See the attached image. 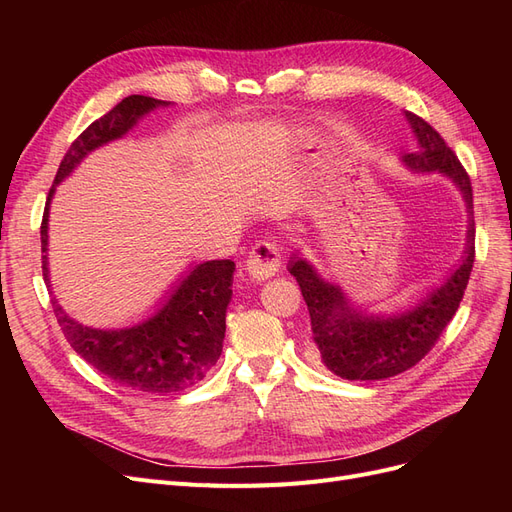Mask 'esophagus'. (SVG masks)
<instances>
[{"label": "esophagus", "instance_id": "34e87169", "mask_svg": "<svg viewBox=\"0 0 512 512\" xmlns=\"http://www.w3.org/2000/svg\"><path fill=\"white\" fill-rule=\"evenodd\" d=\"M247 273H250L252 280L256 282H265L269 277H273L277 271L282 267V254H280V247L271 241H258L250 256H247Z\"/></svg>", "mask_w": 512, "mask_h": 512}]
</instances>
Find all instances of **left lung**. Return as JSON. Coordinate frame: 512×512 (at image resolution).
I'll use <instances>...</instances> for the list:
<instances>
[{"instance_id":"8db88e82","label":"left lung","mask_w":512,"mask_h":512,"mask_svg":"<svg viewBox=\"0 0 512 512\" xmlns=\"http://www.w3.org/2000/svg\"><path fill=\"white\" fill-rule=\"evenodd\" d=\"M418 149L406 153L404 162L418 173H442L451 179L474 215L472 183L453 149L429 123L406 113ZM474 265V220L468 226V247L459 269L429 292L416 307L391 318L356 312L339 286L324 282L307 260L294 256L290 275L299 282L312 320V339L322 363L344 380H384L414 367L436 346L446 324L453 320L463 299Z\"/></svg>"}]
</instances>
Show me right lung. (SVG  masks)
I'll return each mask as SVG.
<instances>
[{
	"mask_svg": "<svg viewBox=\"0 0 512 512\" xmlns=\"http://www.w3.org/2000/svg\"><path fill=\"white\" fill-rule=\"evenodd\" d=\"M168 102L128 96L91 126L70 145L59 164L53 188L46 198L40 241H42V275L49 286V205L55 185L64 181L89 151L102 147L126 134L134 123ZM232 260H209L183 277L160 312L130 329L102 331L83 327L72 320L53 299V312L76 354L94 365L100 374L113 382L141 393H179L205 378L218 363L226 333V307L232 297Z\"/></svg>",
	"mask_w": 512,
	"mask_h": 512,
	"instance_id": "obj_1",
	"label": "right lung"
}]
</instances>
